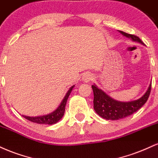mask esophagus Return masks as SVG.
Returning a JSON list of instances; mask_svg holds the SVG:
<instances>
[{"instance_id":"34e87169","label":"esophagus","mask_w":158,"mask_h":158,"mask_svg":"<svg viewBox=\"0 0 158 158\" xmlns=\"http://www.w3.org/2000/svg\"><path fill=\"white\" fill-rule=\"evenodd\" d=\"M92 79H93V76H92V75L90 72H86L85 74H83L82 80L85 83L90 82Z\"/></svg>"}]
</instances>
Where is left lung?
Listing matches in <instances>:
<instances>
[{
  "label": "left lung",
  "instance_id": "8db88e82",
  "mask_svg": "<svg viewBox=\"0 0 158 158\" xmlns=\"http://www.w3.org/2000/svg\"><path fill=\"white\" fill-rule=\"evenodd\" d=\"M119 31L123 36L131 39L133 41L144 44L136 35L128 34L122 31ZM92 88L94 93L93 103L94 111L97 112L98 115L106 120H117L131 115L145 104L151 92L152 83L149 85V89L146 93L141 98L129 102H120L112 99L104 92L98 89L95 84L92 85Z\"/></svg>",
  "mask_w": 158,
  "mask_h": 158
}]
</instances>
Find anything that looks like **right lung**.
<instances>
[{
    "instance_id": "add662e5",
    "label": "right lung",
    "mask_w": 158,
    "mask_h": 158,
    "mask_svg": "<svg viewBox=\"0 0 158 158\" xmlns=\"http://www.w3.org/2000/svg\"><path fill=\"white\" fill-rule=\"evenodd\" d=\"M75 86H72L71 88L69 89V91L66 93L64 99H63L62 102L57 107V109H55L53 112L49 113V114H46V115L42 116H38V117H29V116H25L22 115L26 119L29 120V121L33 122V123H36L39 124H49V125H52V124H55L57 123L61 118L64 116L65 112V106H66V101L69 96L70 93H71L72 89Z\"/></svg>"
}]
</instances>
